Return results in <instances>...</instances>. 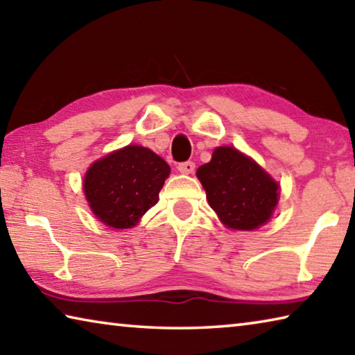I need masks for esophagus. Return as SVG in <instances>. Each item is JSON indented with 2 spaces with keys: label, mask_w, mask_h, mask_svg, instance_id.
<instances>
[{
  "label": "esophagus",
  "mask_w": 355,
  "mask_h": 355,
  "mask_svg": "<svg viewBox=\"0 0 355 355\" xmlns=\"http://www.w3.org/2000/svg\"><path fill=\"white\" fill-rule=\"evenodd\" d=\"M178 170L184 174H191L195 171V162H191V160L181 162V164L178 165Z\"/></svg>",
  "instance_id": "obj_1"
}]
</instances>
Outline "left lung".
Returning <instances> with one entry per match:
<instances>
[{
  "mask_svg": "<svg viewBox=\"0 0 355 355\" xmlns=\"http://www.w3.org/2000/svg\"><path fill=\"white\" fill-rule=\"evenodd\" d=\"M207 200L227 227L251 231L262 226L277 204L279 185L235 148H216L209 164L198 168Z\"/></svg>",
  "mask_w": 355,
  "mask_h": 355,
  "instance_id": "left-lung-1",
  "label": "left lung"
}]
</instances>
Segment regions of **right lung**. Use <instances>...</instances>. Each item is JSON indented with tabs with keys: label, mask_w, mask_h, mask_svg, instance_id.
Instances as JSON below:
<instances>
[{
	"label": "right lung",
	"mask_w": 355,
	"mask_h": 355,
	"mask_svg": "<svg viewBox=\"0 0 355 355\" xmlns=\"http://www.w3.org/2000/svg\"><path fill=\"white\" fill-rule=\"evenodd\" d=\"M166 162L143 146H126L93 164L84 179L89 206L105 226L132 227L159 201Z\"/></svg>",
	"instance_id": "add662e5"
}]
</instances>
